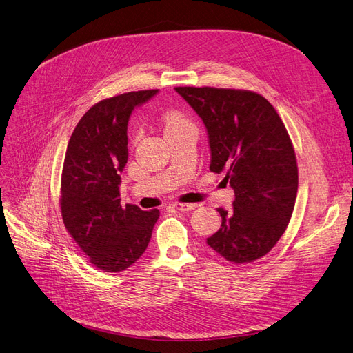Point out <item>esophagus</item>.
Instances as JSON below:
<instances>
[{"instance_id":"1","label":"esophagus","mask_w":353,"mask_h":353,"mask_svg":"<svg viewBox=\"0 0 353 353\" xmlns=\"http://www.w3.org/2000/svg\"><path fill=\"white\" fill-rule=\"evenodd\" d=\"M196 207H199V204H191V203H175L174 204V208H176L179 211H191Z\"/></svg>"}]
</instances>
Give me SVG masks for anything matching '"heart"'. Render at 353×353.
I'll return each mask as SVG.
<instances>
[{
    "mask_svg": "<svg viewBox=\"0 0 353 353\" xmlns=\"http://www.w3.org/2000/svg\"><path fill=\"white\" fill-rule=\"evenodd\" d=\"M163 123H165V130L168 129H174V128H178V125H182L188 123L185 120V117L181 114V112L178 111H168L166 114L163 116Z\"/></svg>",
    "mask_w": 353,
    "mask_h": 353,
    "instance_id": "b5f03b06",
    "label": "heart"
}]
</instances>
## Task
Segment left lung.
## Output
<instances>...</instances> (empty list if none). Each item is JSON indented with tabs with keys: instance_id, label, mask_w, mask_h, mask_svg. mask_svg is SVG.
<instances>
[{
	"instance_id": "obj_1",
	"label": "left lung",
	"mask_w": 353,
	"mask_h": 353,
	"mask_svg": "<svg viewBox=\"0 0 353 353\" xmlns=\"http://www.w3.org/2000/svg\"><path fill=\"white\" fill-rule=\"evenodd\" d=\"M208 133L211 172H225L234 201L217 208L221 228L207 245L233 263L265 256L284 234L299 190V168L285 125L271 103L248 90L176 87Z\"/></svg>"
}]
</instances>
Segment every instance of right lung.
Instances as JSON below:
<instances>
[{"label": "right lung", "instance_id": "right-lung-1", "mask_svg": "<svg viewBox=\"0 0 353 353\" xmlns=\"http://www.w3.org/2000/svg\"><path fill=\"white\" fill-rule=\"evenodd\" d=\"M158 90L105 98L82 116L69 139L61 179V213L90 262L121 272L146 250L159 210L120 204V174L128 163V123L132 111Z\"/></svg>", "mask_w": 353, "mask_h": 353}]
</instances>
